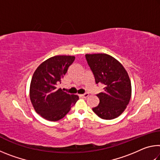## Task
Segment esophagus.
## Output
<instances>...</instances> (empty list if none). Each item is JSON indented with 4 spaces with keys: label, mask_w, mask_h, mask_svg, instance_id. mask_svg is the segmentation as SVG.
Masks as SVG:
<instances>
[{
    "label": "esophagus",
    "mask_w": 160,
    "mask_h": 160,
    "mask_svg": "<svg viewBox=\"0 0 160 160\" xmlns=\"http://www.w3.org/2000/svg\"><path fill=\"white\" fill-rule=\"evenodd\" d=\"M80 96L82 97H84V98H87V97L89 96V94L88 93H85V94H80Z\"/></svg>",
    "instance_id": "esophagus-1"
}]
</instances>
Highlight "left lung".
<instances>
[{"mask_svg": "<svg viewBox=\"0 0 160 160\" xmlns=\"http://www.w3.org/2000/svg\"><path fill=\"white\" fill-rule=\"evenodd\" d=\"M96 84L104 85V91L97 94L98 106L92 108L99 118L111 120L126 109L131 97V82L120 62L106 53L85 54Z\"/></svg>", "mask_w": 160, "mask_h": 160, "instance_id": "obj_1", "label": "left lung"}]
</instances>
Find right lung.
Instances as JSON below:
<instances>
[{
	"instance_id": "obj_1",
	"label": "right lung",
	"mask_w": 160,
	"mask_h": 160,
	"mask_svg": "<svg viewBox=\"0 0 160 160\" xmlns=\"http://www.w3.org/2000/svg\"><path fill=\"white\" fill-rule=\"evenodd\" d=\"M73 56H55L38 66L32 76L29 97L37 113L50 121L63 118L79 99L58 88L69 66L75 61Z\"/></svg>"
}]
</instances>
